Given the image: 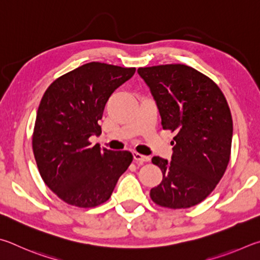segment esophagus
Segmentation results:
<instances>
[{
    "label": "esophagus",
    "instance_id": "34e87169",
    "mask_svg": "<svg viewBox=\"0 0 260 260\" xmlns=\"http://www.w3.org/2000/svg\"><path fill=\"white\" fill-rule=\"evenodd\" d=\"M134 158H135V161L138 163V165H143V163L148 162L149 160H151V158H149V156L143 155V154H139L137 152L134 153Z\"/></svg>",
    "mask_w": 260,
    "mask_h": 260
}]
</instances>
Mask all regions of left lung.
<instances>
[{"label": "left lung", "instance_id": "obj_1", "mask_svg": "<svg viewBox=\"0 0 260 260\" xmlns=\"http://www.w3.org/2000/svg\"><path fill=\"white\" fill-rule=\"evenodd\" d=\"M138 74L151 90L163 129L176 134L171 161L152 158L163 179L151 199L170 209L197 206L230 162L233 121L225 95L211 79L181 63L140 67Z\"/></svg>", "mask_w": 260, "mask_h": 260}]
</instances>
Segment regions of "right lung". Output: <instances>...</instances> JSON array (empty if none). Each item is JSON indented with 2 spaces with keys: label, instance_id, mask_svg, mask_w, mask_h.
<instances>
[{
  "label": "right lung",
  "instance_id": "obj_1",
  "mask_svg": "<svg viewBox=\"0 0 260 260\" xmlns=\"http://www.w3.org/2000/svg\"><path fill=\"white\" fill-rule=\"evenodd\" d=\"M136 68L88 62L58 77L45 91L36 114L33 152L45 185L62 201L93 208L111 198L133 162L127 151L91 146L102 134L105 105Z\"/></svg>",
  "mask_w": 260,
  "mask_h": 260
}]
</instances>
